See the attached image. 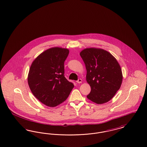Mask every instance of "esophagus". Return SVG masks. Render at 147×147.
Here are the masks:
<instances>
[{
    "label": "esophagus",
    "instance_id": "esophagus-1",
    "mask_svg": "<svg viewBox=\"0 0 147 147\" xmlns=\"http://www.w3.org/2000/svg\"><path fill=\"white\" fill-rule=\"evenodd\" d=\"M76 82H77V83H78V84L82 83V80L81 79H79L76 81Z\"/></svg>",
    "mask_w": 147,
    "mask_h": 147
}]
</instances>
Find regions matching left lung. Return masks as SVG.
Instances as JSON below:
<instances>
[{
  "label": "left lung",
  "mask_w": 147,
  "mask_h": 147,
  "mask_svg": "<svg viewBox=\"0 0 147 147\" xmlns=\"http://www.w3.org/2000/svg\"><path fill=\"white\" fill-rule=\"evenodd\" d=\"M87 71L86 81L91 87L88 98L97 104L112 99L121 86L123 74L117 60L101 49L87 48L80 53Z\"/></svg>",
  "instance_id": "1"
}]
</instances>
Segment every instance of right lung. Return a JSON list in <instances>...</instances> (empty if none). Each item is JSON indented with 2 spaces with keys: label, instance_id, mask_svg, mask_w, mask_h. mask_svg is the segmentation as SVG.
<instances>
[{
  "label": "right lung",
  "instance_id": "1",
  "mask_svg": "<svg viewBox=\"0 0 147 147\" xmlns=\"http://www.w3.org/2000/svg\"><path fill=\"white\" fill-rule=\"evenodd\" d=\"M67 49L50 48L40 54L30 67L28 83L32 94L45 105L53 107L63 102L74 88L65 75Z\"/></svg>",
  "mask_w": 147,
  "mask_h": 147
}]
</instances>
